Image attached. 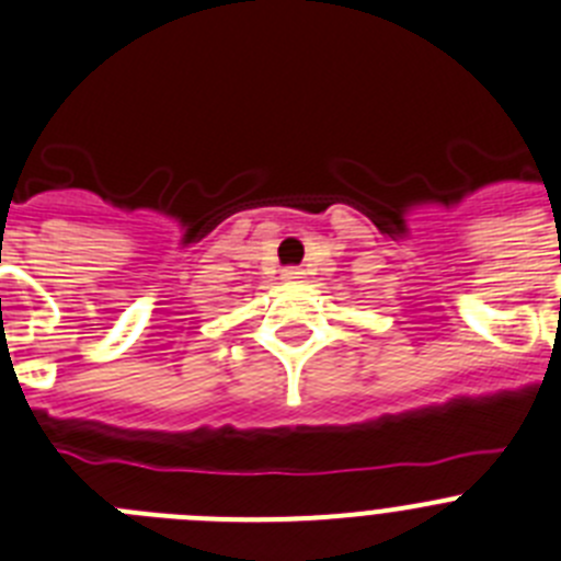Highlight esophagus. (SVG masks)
<instances>
[{"mask_svg":"<svg viewBox=\"0 0 561 561\" xmlns=\"http://www.w3.org/2000/svg\"><path fill=\"white\" fill-rule=\"evenodd\" d=\"M306 272L300 270V266H289V270H284V280L286 284H300L304 280Z\"/></svg>","mask_w":561,"mask_h":561,"instance_id":"34e87169","label":"esophagus"}]
</instances>
